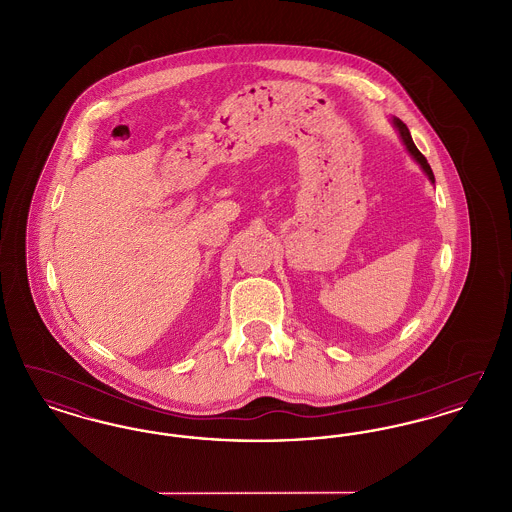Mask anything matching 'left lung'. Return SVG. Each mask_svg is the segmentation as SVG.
Returning <instances> with one entry per match:
<instances>
[{
    "label": "left lung",
    "mask_w": 512,
    "mask_h": 512,
    "mask_svg": "<svg viewBox=\"0 0 512 512\" xmlns=\"http://www.w3.org/2000/svg\"><path fill=\"white\" fill-rule=\"evenodd\" d=\"M393 124H395V128L399 130V134H401V140H403V144L407 146V149L411 151V155H413L414 159L420 163V167L424 169V172L428 174V178L434 182V172L430 169V165H428V161H426V157L418 151V147L414 146L413 138H411V132H409V128H407V124L403 121H399V119H393Z\"/></svg>",
    "instance_id": "obj_1"
}]
</instances>
